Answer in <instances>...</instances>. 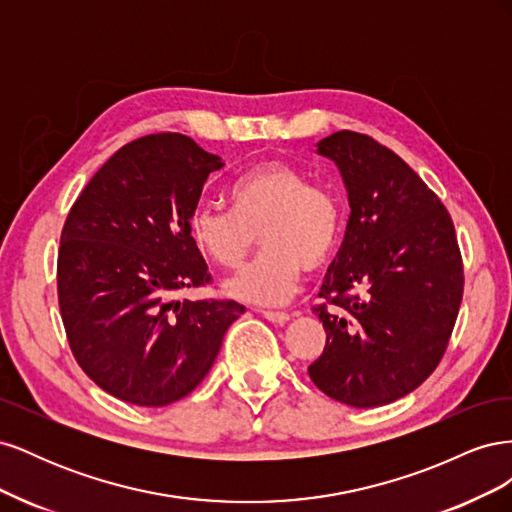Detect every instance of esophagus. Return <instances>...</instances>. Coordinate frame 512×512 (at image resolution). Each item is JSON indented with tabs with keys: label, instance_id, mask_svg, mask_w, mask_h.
<instances>
[{
	"label": "esophagus",
	"instance_id": "esophagus-1",
	"mask_svg": "<svg viewBox=\"0 0 512 512\" xmlns=\"http://www.w3.org/2000/svg\"><path fill=\"white\" fill-rule=\"evenodd\" d=\"M262 316H265L269 322H275V324H284V322L290 320V314H286V312H271V309H265V312H262Z\"/></svg>",
	"mask_w": 512,
	"mask_h": 512
}]
</instances>
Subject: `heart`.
<instances>
[{
  "instance_id": "heart-1",
  "label": "heart",
  "mask_w": 512,
  "mask_h": 512,
  "mask_svg": "<svg viewBox=\"0 0 512 512\" xmlns=\"http://www.w3.org/2000/svg\"><path fill=\"white\" fill-rule=\"evenodd\" d=\"M230 211L203 205L190 213L194 245L220 267L237 269L258 241L254 265L226 282L232 297L282 305L299 288L303 269L327 262L342 235V205L327 185L309 183L303 170L269 160L245 170L228 190Z\"/></svg>"
}]
</instances>
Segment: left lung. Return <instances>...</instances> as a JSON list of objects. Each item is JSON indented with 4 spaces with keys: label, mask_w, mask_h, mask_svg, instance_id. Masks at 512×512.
I'll return each mask as SVG.
<instances>
[{
    "label": "left lung",
    "mask_w": 512,
    "mask_h": 512,
    "mask_svg": "<svg viewBox=\"0 0 512 512\" xmlns=\"http://www.w3.org/2000/svg\"><path fill=\"white\" fill-rule=\"evenodd\" d=\"M318 153L342 173L350 218L314 307L327 344L307 371L335 401L384 406L423 384L446 352L463 297L455 226L427 183L371 136L335 132Z\"/></svg>",
    "instance_id": "obj_1"
}]
</instances>
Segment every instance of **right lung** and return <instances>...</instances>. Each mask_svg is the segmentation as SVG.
Masks as SVG:
<instances>
[{
  "label": "right lung",
  "instance_id": "1",
  "mask_svg": "<svg viewBox=\"0 0 512 512\" xmlns=\"http://www.w3.org/2000/svg\"><path fill=\"white\" fill-rule=\"evenodd\" d=\"M224 166L177 132L123 145L72 205L57 254V297L76 363L102 391L160 408L203 382L235 301H177L211 273L188 220Z\"/></svg>",
  "mask_w": 512,
  "mask_h": 512
}]
</instances>
